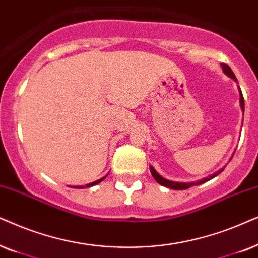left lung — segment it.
I'll return each instance as SVG.
<instances>
[{
  "label": "left lung",
  "instance_id": "obj_1",
  "mask_svg": "<svg viewBox=\"0 0 258 258\" xmlns=\"http://www.w3.org/2000/svg\"><path fill=\"white\" fill-rule=\"evenodd\" d=\"M221 66H222V68H223V72H224V73H225L226 75H228V77L232 78L233 80L237 81L235 74H233V72L231 71V68H230V67L228 66V64L222 63ZM239 104H241L242 111L244 112V99H243V94H242L241 89H239ZM232 157H233V154H232ZM223 170H224V167H223V169H221L219 171H217V172H215L214 174H211V176H209V177H207V178H203V179H201V180H198V181H192V183H179V181H172V180H169V179H165V178L161 177L160 174L158 173L157 171L154 170L152 166H150L151 173H152V176H153L154 179H156L157 183L160 184V185H163V186L173 188V190H186V188L194 186V185H201V184H203V183H205V181L210 180V179H212V178H215L216 176H218V174L221 173Z\"/></svg>",
  "mask_w": 258,
  "mask_h": 258
}]
</instances>
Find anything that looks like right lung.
<instances>
[{
    "mask_svg": "<svg viewBox=\"0 0 258 258\" xmlns=\"http://www.w3.org/2000/svg\"><path fill=\"white\" fill-rule=\"evenodd\" d=\"M106 178V176L105 177H102L101 179H99V180H95V181H93V183H89V184H87L86 185V186H73L74 188H84V187H91V186H94V185H97V184H99L100 183V181H102Z\"/></svg>",
    "mask_w": 258,
    "mask_h": 258,
    "instance_id": "add662e5",
    "label": "right lung"
}]
</instances>
